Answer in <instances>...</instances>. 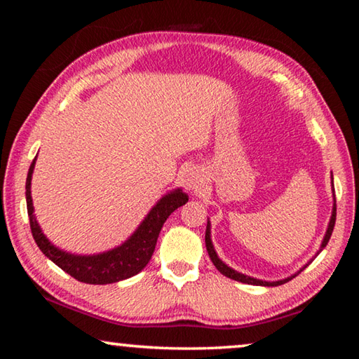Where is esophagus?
<instances>
[{
    "label": "esophagus",
    "instance_id": "esophagus-1",
    "mask_svg": "<svg viewBox=\"0 0 359 359\" xmlns=\"http://www.w3.org/2000/svg\"><path fill=\"white\" fill-rule=\"evenodd\" d=\"M185 185L188 190H194L198 191L199 188H201L203 185V175L199 171H196V169H190V171L187 172L185 175Z\"/></svg>",
    "mask_w": 359,
    "mask_h": 359
}]
</instances>
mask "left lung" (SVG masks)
<instances>
[{
	"label": "left lung",
	"instance_id": "1",
	"mask_svg": "<svg viewBox=\"0 0 359 359\" xmlns=\"http://www.w3.org/2000/svg\"><path fill=\"white\" fill-rule=\"evenodd\" d=\"M334 196H336V194H334ZM334 224H336V198H334L331 220H330V223H327L326 234H325V238H323V242H321L318 253H320L321 250H323V248L327 245V242H330V238H331L332 229H334ZM205 248H208V253H209V257H210V259H212V263H214V266L217 267L218 271L222 272L223 276H226L228 278H233V280H238V282H242V283H248V285H261V287H278V285H283V283L290 282L291 278H294L297 274H299L301 271L306 269V266H307V264H306L304 267H301V269L297 271L296 274L290 276V277H287V278H283V280H277V282H266V280H259V278H253V277H250V276L241 274V272L234 271L233 267L226 266L220 258H218L217 252L214 250V244H212V239H210V222H208V228H205ZM318 253H317V255H318ZM317 255H315V257H317Z\"/></svg>",
	"mask_w": 359,
	"mask_h": 359
}]
</instances>
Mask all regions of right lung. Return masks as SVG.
Wrapping results in <instances>:
<instances>
[{
	"label": "right lung",
	"instance_id": "1",
	"mask_svg": "<svg viewBox=\"0 0 359 359\" xmlns=\"http://www.w3.org/2000/svg\"><path fill=\"white\" fill-rule=\"evenodd\" d=\"M34 165L36 158L32 166H29L25 185L27 209L33 239L38 244L39 250L48 259L53 261L58 267H62L65 272H68L76 280L83 283H115L139 274L147 266L151 255H154L158 236H160V231L168 220V217L188 201V194L182 191L180 188L169 191L151 208L137 229L121 245L98 255H72L60 250L58 247L53 245L42 233L38 222H36L32 199V175L34 171Z\"/></svg>",
	"mask_w": 359,
	"mask_h": 359
}]
</instances>
